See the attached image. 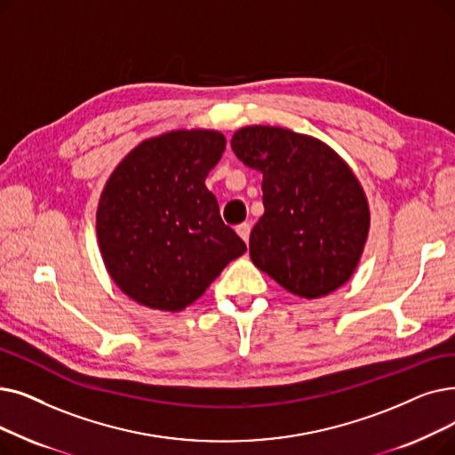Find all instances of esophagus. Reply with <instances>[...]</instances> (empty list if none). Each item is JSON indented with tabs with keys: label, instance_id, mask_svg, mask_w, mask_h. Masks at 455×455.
Masks as SVG:
<instances>
[{
	"label": "esophagus",
	"instance_id": "1",
	"mask_svg": "<svg viewBox=\"0 0 455 455\" xmlns=\"http://www.w3.org/2000/svg\"><path fill=\"white\" fill-rule=\"evenodd\" d=\"M235 232H238V235L245 243H249V234H251V225L249 223L238 225V227H235Z\"/></svg>",
	"mask_w": 455,
	"mask_h": 455
}]
</instances>
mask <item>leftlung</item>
<instances>
[{
    "mask_svg": "<svg viewBox=\"0 0 455 455\" xmlns=\"http://www.w3.org/2000/svg\"><path fill=\"white\" fill-rule=\"evenodd\" d=\"M230 145L264 174V215L249 238L252 264L305 299L346 284L368 240L370 206L344 157L312 135L279 126H243Z\"/></svg>",
    "mask_w": 455,
    "mask_h": 455,
    "instance_id": "obj_1",
    "label": "left lung"
}]
</instances>
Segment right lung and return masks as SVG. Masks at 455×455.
Instances as JSON below:
<instances>
[{"label": "right lung", "instance_id": "1", "mask_svg": "<svg viewBox=\"0 0 455 455\" xmlns=\"http://www.w3.org/2000/svg\"><path fill=\"white\" fill-rule=\"evenodd\" d=\"M225 147L221 132L172 130L141 141L111 172L96 238L109 276L132 301L180 312L247 251L204 184Z\"/></svg>", "mask_w": 455, "mask_h": 455}]
</instances>
